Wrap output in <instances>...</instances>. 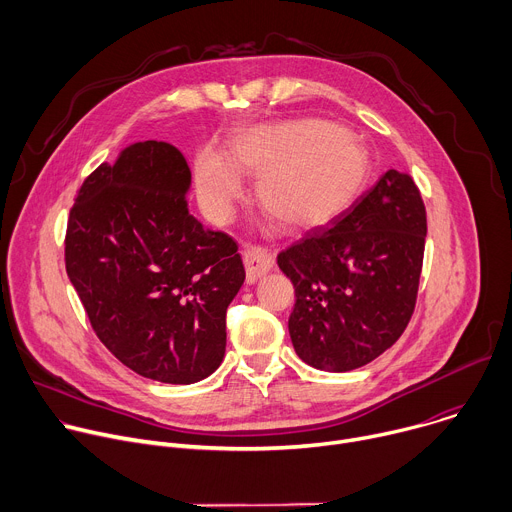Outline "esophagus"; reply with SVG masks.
<instances>
[{
    "label": "esophagus",
    "instance_id": "34e87169",
    "mask_svg": "<svg viewBox=\"0 0 512 512\" xmlns=\"http://www.w3.org/2000/svg\"><path fill=\"white\" fill-rule=\"evenodd\" d=\"M243 263H245V269H247V283H255L259 277H263L267 271H271L273 257L263 247L245 245Z\"/></svg>",
    "mask_w": 512,
    "mask_h": 512
}]
</instances>
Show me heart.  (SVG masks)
Returning <instances> with one entry per match:
<instances>
[{"instance_id": "b5f03b06", "label": "heart", "mask_w": 512, "mask_h": 512, "mask_svg": "<svg viewBox=\"0 0 512 512\" xmlns=\"http://www.w3.org/2000/svg\"><path fill=\"white\" fill-rule=\"evenodd\" d=\"M369 150L340 125L322 119L261 123L239 131L231 158L214 148L194 162L196 196L204 212L225 221L243 196V174L257 176V202L289 231L322 227L362 192Z\"/></svg>"}]
</instances>
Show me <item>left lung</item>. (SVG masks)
Here are the masks:
<instances>
[{"label": "left lung", "mask_w": 512, "mask_h": 512, "mask_svg": "<svg viewBox=\"0 0 512 512\" xmlns=\"http://www.w3.org/2000/svg\"><path fill=\"white\" fill-rule=\"evenodd\" d=\"M427 221L415 182L389 170L326 227L277 257L296 289L287 328L314 369L346 373L391 348L409 324Z\"/></svg>", "instance_id": "8db88e82"}]
</instances>
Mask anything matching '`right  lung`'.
Instances as JSON below:
<instances>
[{
  "label": "right lung",
  "instance_id": "1",
  "mask_svg": "<svg viewBox=\"0 0 512 512\" xmlns=\"http://www.w3.org/2000/svg\"><path fill=\"white\" fill-rule=\"evenodd\" d=\"M190 186L176 145L129 143L81 186L64 245L99 340L137 375L168 385L221 367L227 308L245 281L235 241L188 212Z\"/></svg>",
  "mask_w": 512,
  "mask_h": 512
}]
</instances>
